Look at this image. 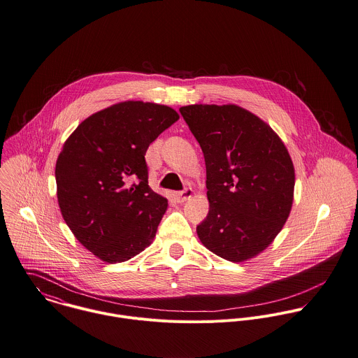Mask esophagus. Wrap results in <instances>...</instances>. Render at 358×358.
I'll list each match as a JSON object with an SVG mask.
<instances>
[{"instance_id":"1","label":"esophagus","mask_w":358,"mask_h":358,"mask_svg":"<svg viewBox=\"0 0 358 358\" xmlns=\"http://www.w3.org/2000/svg\"><path fill=\"white\" fill-rule=\"evenodd\" d=\"M191 196H192V189H191V188H187V189H184V191H181V192H177V195H176L178 203H184V202L188 201Z\"/></svg>"}]
</instances>
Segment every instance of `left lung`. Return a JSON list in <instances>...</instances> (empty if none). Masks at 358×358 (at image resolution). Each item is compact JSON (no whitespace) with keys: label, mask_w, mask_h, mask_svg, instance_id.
<instances>
[{"label":"left lung","mask_w":358,"mask_h":358,"mask_svg":"<svg viewBox=\"0 0 358 358\" xmlns=\"http://www.w3.org/2000/svg\"><path fill=\"white\" fill-rule=\"evenodd\" d=\"M180 113L206 163L209 213L196 227L201 242L234 263L257 256L292 209L294 169L285 145L236 105H188Z\"/></svg>","instance_id":"obj_1"}]
</instances>
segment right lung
Instances as JSON below:
<instances>
[{
	"label": "right lung",
	"mask_w": 358,
	"mask_h": 358,
	"mask_svg": "<svg viewBox=\"0 0 358 358\" xmlns=\"http://www.w3.org/2000/svg\"><path fill=\"white\" fill-rule=\"evenodd\" d=\"M178 117L164 105L126 101L87 117L64 143L55 167L61 213L101 260L126 262L155 238L167 199L148 185L145 153Z\"/></svg>",
	"instance_id": "right-lung-1"
}]
</instances>
